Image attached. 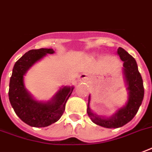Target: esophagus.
Masks as SVG:
<instances>
[{"mask_svg": "<svg viewBox=\"0 0 152 152\" xmlns=\"http://www.w3.org/2000/svg\"><path fill=\"white\" fill-rule=\"evenodd\" d=\"M79 79H80V80H86V79H87V76L84 75V74H82V75L80 76Z\"/></svg>", "mask_w": 152, "mask_h": 152, "instance_id": "esophagus-1", "label": "esophagus"}]
</instances>
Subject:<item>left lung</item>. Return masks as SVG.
<instances>
[{
    "instance_id": "left-lung-1",
    "label": "left lung",
    "mask_w": 152,
    "mask_h": 152,
    "mask_svg": "<svg viewBox=\"0 0 152 152\" xmlns=\"http://www.w3.org/2000/svg\"><path fill=\"white\" fill-rule=\"evenodd\" d=\"M118 54L124 61L123 73L129 91V99L125 106L117 110L115 113L109 118L99 116L91 110L89 102L91 96L88 98L87 112L93 122L102 127L108 129L120 128L129 122L137 114L141 105L144 95V88L141 75L139 72L137 61L131 55L121 47L118 49Z\"/></svg>"
}]
</instances>
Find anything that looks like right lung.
I'll return each instance as SVG.
<instances>
[{
  "instance_id": "right-lung-1",
  "label": "right lung",
  "mask_w": 152,
  "mask_h": 152,
  "mask_svg": "<svg viewBox=\"0 0 152 152\" xmlns=\"http://www.w3.org/2000/svg\"><path fill=\"white\" fill-rule=\"evenodd\" d=\"M53 53V49L31 50L23 55L13 67L8 91L9 101L16 115L32 127H46L59 120L74 89L70 86L62 87L47 102L36 101L26 90L23 76L27 70L47 53Z\"/></svg>"
}]
</instances>
